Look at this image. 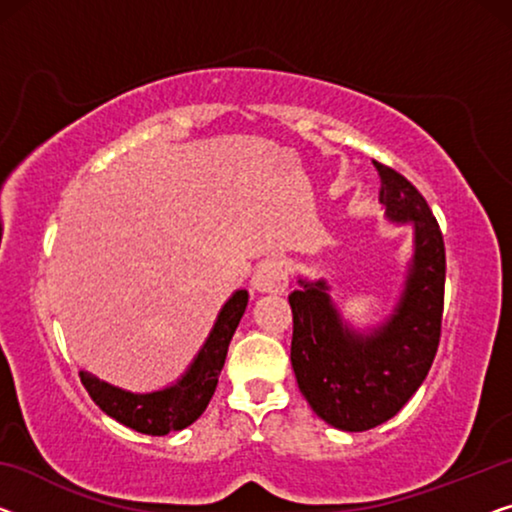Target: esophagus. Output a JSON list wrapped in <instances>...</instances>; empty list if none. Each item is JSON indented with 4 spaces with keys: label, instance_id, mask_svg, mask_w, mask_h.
Instances as JSON below:
<instances>
[{
    "label": "esophagus",
    "instance_id": "34e87169",
    "mask_svg": "<svg viewBox=\"0 0 512 512\" xmlns=\"http://www.w3.org/2000/svg\"><path fill=\"white\" fill-rule=\"evenodd\" d=\"M287 282H289L287 262H282V259H264V262L255 269L250 285H253L255 292L280 294L285 292Z\"/></svg>",
    "mask_w": 512,
    "mask_h": 512
}]
</instances>
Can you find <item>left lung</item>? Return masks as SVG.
<instances>
[{"mask_svg": "<svg viewBox=\"0 0 512 512\" xmlns=\"http://www.w3.org/2000/svg\"><path fill=\"white\" fill-rule=\"evenodd\" d=\"M375 167L384 218L411 230V257L391 312L375 324L349 322L326 278L299 276L289 294L296 381L312 411L342 432L372 430L409 402L430 372L444 312L446 253L437 220L402 174Z\"/></svg>", "mask_w": 512, "mask_h": 512, "instance_id": "obj_1", "label": "left lung"}]
</instances>
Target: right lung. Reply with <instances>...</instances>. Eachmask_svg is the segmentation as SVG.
I'll list each match as a JSON object with an SVG mask.
<instances>
[{
  "label": "right lung",
  "mask_w": 512,
  "mask_h": 512,
  "mask_svg": "<svg viewBox=\"0 0 512 512\" xmlns=\"http://www.w3.org/2000/svg\"><path fill=\"white\" fill-rule=\"evenodd\" d=\"M246 305L248 292L236 289L220 308L200 352L193 356L188 368L172 384L156 388V391L137 393L98 379L89 370H80L82 384L105 414L135 432L151 434V437L179 432L183 427L193 425L209 407L232 335L246 312Z\"/></svg>",
  "instance_id": "obj_1"
}]
</instances>
